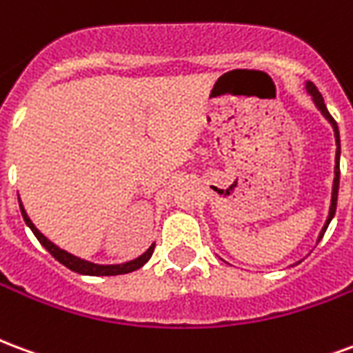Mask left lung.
Listing matches in <instances>:
<instances>
[{"mask_svg": "<svg viewBox=\"0 0 353 353\" xmlns=\"http://www.w3.org/2000/svg\"><path fill=\"white\" fill-rule=\"evenodd\" d=\"M306 92L310 94L312 100H314V103H316V108L321 111V115L325 117L327 121L331 123V126H333V132H334V141H336V154H334L333 192H331V206H329V215H327L325 225H323V229H321V232H319V236H318V242H319V240L323 238V234H325V230H327V227H329L331 219L334 217V212H336V199H339V181H341V134H339V126H336V123H334V119L331 117V113L327 111V105H325V101H323V96L319 94V90L316 88V85H314V83H310V81H306Z\"/></svg>", "mask_w": 353, "mask_h": 353, "instance_id": "obj_1", "label": "left lung"}]
</instances>
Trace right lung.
<instances>
[{
    "instance_id": "add662e5",
    "label": "right lung",
    "mask_w": 353,
    "mask_h": 353,
    "mask_svg": "<svg viewBox=\"0 0 353 353\" xmlns=\"http://www.w3.org/2000/svg\"><path fill=\"white\" fill-rule=\"evenodd\" d=\"M19 204H20V214H22V217H24V221H26L28 227L32 229L35 238L39 240V244H41L43 248H45V250H47V252H49L50 255L58 261V263H62L64 266H68V268L73 270V272L85 274V276H117V274L134 272V270H138V268H141V266L145 265L147 261L151 259V255H153L154 252V244H151L145 253H141L139 257L128 261V263H123V265H96V263L81 259V257H77V255L68 253L65 250H62V248H58L57 244H52L49 238L45 236V234H41L39 229H37L34 223H32V219L28 217L26 210H24V206H22L20 199H19Z\"/></svg>"
}]
</instances>
